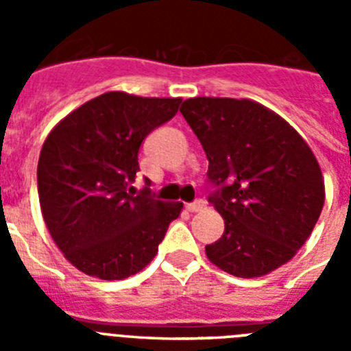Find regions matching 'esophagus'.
Listing matches in <instances>:
<instances>
[{"label":"esophagus","instance_id":"34e87169","mask_svg":"<svg viewBox=\"0 0 351 351\" xmlns=\"http://www.w3.org/2000/svg\"><path fill=\"white\" fill-rule=\"evenodd\" d=\"M186 209L190 210V213H200V210L206 209V202H202V200H197V202L186 204Z\"/></svg>","mask_w":351,"mask_h":351}]
</instances>
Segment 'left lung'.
I'll list each match as a JSON object with an SVG mask.
<instances>
[{"mask_svg": "<svg viewBox=\"0 0 351 351\" xmlns=\"http://www.w3.org/2000/svg\"><path fill=\"white\" fill-rule=\"evenodd\" d=\"M181 114L209 160V197L225 232L206 246L210 263L260 278L297 255L320 218L325 182L308 142L258 101L197 96Z\"/></svg>", "mask_w": 351, "mask_h": 351, "instance_id": "8db88e82", "label": "left lung"}]
</instances>
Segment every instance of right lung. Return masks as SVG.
Wrapping results in <instances>:
<instances>
[{
    "instance_id": "add662e5",
    "label": "right lung",
    "mask_w": 351,
    "mask_h": 351,
    "mask_svg": "<svg viewBox=\"0 0 351 351\" xmlns=\"http://www.w3.org/2000/svg\"><path fill=\"white\" fill-rule=\"evenodd\" d=\"M182 98L108 91L71 110L47 135L36 181L43 221L64 258L84 274L125 280L156 256L182 202L132 193L138 149L176 116Z\"/></svg>"
}]
</instances>
